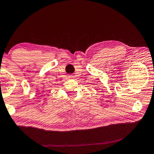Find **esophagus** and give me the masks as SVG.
Instances as JSON below:
<instances>
[{
    "mask_svg": "<svg viewBox=\"0 0 154 154\" xmlns=\"http://www.w3.org/2000/svg\"><path fill=\"white\" fill-rule=\"evenodd\" d=\"M74 77H75L74 75H73V76H72V75H71V76H70V78H74Z\"/></svg>",
    "mask_w": 154,
    "mask_h": 154,
    "instance_id": "obj_1",
    "label": "esophagus"
}]
</instances>
